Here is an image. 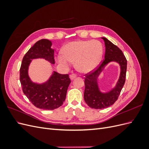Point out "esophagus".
Returning <instances> with one entry per match:
<instances>
[{
    "label": "esophagus",
    "mask_w": 149,
    "mask_h": 149,
    "mask_svg": "<svg viewBox=\"0 0 149 149\" xmlns=\"http://www.w3.org/2000/svg\"><path fill=\"white\" fill-rule=\"evenodd\" d=\"M70 78L71 80H73L75 78H76V75L75 74H72L70 76Z\"/></svg>",
    "instance_id": "obj_1"
}]
</instances>
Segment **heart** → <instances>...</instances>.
<instances>
[{
    "mask_svg": "<svg viewBox=\"0 0 149 149\" xmlns=\"http://www.w3.org/2000/svg\"><path fill=\"white\" fill-rule=\"evenodd\" d=\"M102 46L97 40H78L66 43L56 60L60 66L68 69L72 62L81 73H89L96 68L102 55Z\"/></svg>",
    "mask_w": 149,
    "mask_h": 149,
    "instance_id": "heart-1",
    "label": "heart"
}]
</instances>
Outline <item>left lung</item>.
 Segmentation results:
<instances>
[{"label":"left lung","instance_id":"left-lung-1","mask_svg":"<svg viewBox=\"0 0 149 149\" xmlns=\"http://www.w3.org/2000/svg\"><path fill=\"white\" fill-rule=\"evenodd\" d=\"M101 38L105 45L104 60L96 71L87 74L84 79V101L90 107L96 109L109 107L117 101L124 85L127 70V60L123 52L106 38ZM112 62H117L120 65V76L114 87L103 92L98 86V78L106 66Z\"/></svg>","mask_w":149,"mask_h":149}]
</instances>
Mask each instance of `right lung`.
<instances>
[{
  "instance_id": "right-lung-1",
  "label": "right lung",
  "mask_w": 149,
  "mask_h": 149,
  "mask_svg": "<svg viewBox=\"0 0 149 149\" xmlns=\"http://www.w3.org/2000/svg\"><path fill=\"white\" fill-rule=\"evenodd\" d=\"M52 42L47 39L36 42L26 52L22 60L20 70V81L24 93L33 104L39 109L53 110L65 101L67 89L71 83L68 74H61L53 71L46 81H33L29 74L33 60L44 59L55 65Z\"/></svg>"
}]
</instances>
